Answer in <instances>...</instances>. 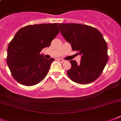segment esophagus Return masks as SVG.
I'll return each instance as SVG.
<instances>
[{"label":"esophagus","instance_id":"obj_1","mask_svg":"<svg viewBox=\"0 0 121 121\" xmlns=\"http://www.w3.org/2000/svg\"><path fill=\"white\" fill-rule=\"evenodd\" d=\"M58 60L60 62H61V63H63V62L65 61V60H64L61 59V58H58Z\"/></svg>","mask_w":121,"mask_h":121}]
</instances>
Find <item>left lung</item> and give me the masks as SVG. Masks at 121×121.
<instances>
[{"mask_svg":"<svg viewBox=\"0 0 121 121\" xmlns=\"http://www.w3.org/2000/svg\"><path fill=\"white\" fill-rule=\"evenodd\" d=\"M60 32L70 43L73 50L78 51L81 61L71 60V68L67 71L71 80L79 84H88L97 79L108 60L107 44L97 29L80 24L59 25Z\"/></svg>","mask_w":121,"mask_h":121,"instance_id":"obj_1","label":"left lung"}]
</instances>
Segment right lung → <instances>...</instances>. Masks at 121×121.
<instances>
[{
  "label": "right lung",
  "mask_w": 121,
  "mask_h": 121,
  "mask_svg": "<svg viewBox=\"0 0 121 121\" xmlns=\"http://www.w3.org/2000/svg\"><path fill=\"white\" fill-rule=\"evenodd\" d=\"M58 23L30 25L20 29L7 49V62L12 76L19 83L33 86L48 74L54 58L48 60L42 49L49 47L60 31Z\"/></svg>",
  "instance_id": "add662e5"
}]
</instances>
